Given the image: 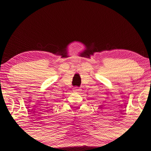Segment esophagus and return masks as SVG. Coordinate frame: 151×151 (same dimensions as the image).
Masks as SVG:
<instances>
[{
  "mask_svg": "<svg viewBox=\"0 0 151 151\" xmlns=\"http://www.w3.org/2000/svg\"><path fill=\"white\" fill-rule=\"evenodd\" d=\"M73 91H74V92H77V93H78V92H80V91H81V89L78 87H75L74 88V89H73Z\"/></svg>",
  "mask_w": 151,
  "mask_h": 151,
  "instance_id": "obj_1",
  "label": "esophagus"
}]
</instances>
